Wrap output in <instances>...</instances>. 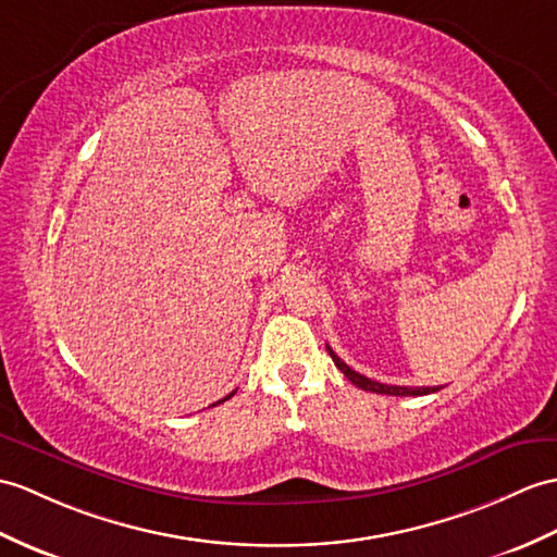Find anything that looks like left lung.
I'll list each match as a JSON object with an SVG mask.
<instances>
[{
    "label": "left lung",
    "instance_id": "left-lung-1",
    "mask_svg": "<svg viewBox=\"0 0 557 557\" xmlns=\"http://www.w3.org/2000/svg\"><path fill=\"white\" fill-rule=\"evenodd\" d=\"M327 351L334 360V366H337L348 382H354L358 389H366V392H372V394H389V396H424V394H434L442 389V386H394V384H382V382H374L370 377H366V374L356 372L354 368H348L344 360L332 351V348L327 346Z\"/></svg>",
    "mask_w": 557,
    "mask_h": 557
}]
</instances>
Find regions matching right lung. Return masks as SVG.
I'll list each match as a JSON object with an SVG mask.
<instances>
[{
    "label": "right lung",
    "mask_w": 557,
    "mask_h": 557,
    "mask_svg": "<svg viewBox=\"0 0 557 557\" xmlns=\"http://www.w3.org/2000/svg\"><path fill=\"white\" fill-rule=\"evenodd\" d=\"M232 396H235V392H232V394H227L225 398H220V400H218V404H223V400H227V398H232ZM218 404H213V406H218Z\"/></svg>",
    "instance_id": "right-lung-1"
}]
</instances>
